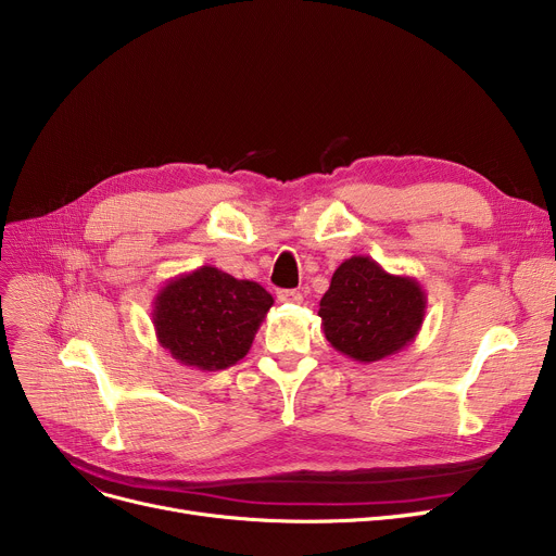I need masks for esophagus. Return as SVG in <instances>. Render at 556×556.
<instances>
[{
	"mask_svg": "<svg viewBox=\"0 0 556 556\" xmlns=\"http://www.w3.org/2000/svg\"><path fill=\"white\" fill-rule=\"evenodd\" d=\"M277 300L283 304H300L304 300V295L300 290H277Z\"/></svg>",
	"mask_w": 556,
	"mask_h": 556,
	"instance_id": "1",
	"label": "esophagus"
}]
</instances>
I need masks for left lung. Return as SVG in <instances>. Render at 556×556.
I'll use <instances>...</instances> for the list:
<instances>
[{
    "mask_svg": "<svg viewBox=\"0 0 556 556\" xmlns=\"http://www.w3.org/2000/svg\"><path fill=\"white\" fill-rule=\"evenodd\" d=\"M426 304L415 277L390 275L371 256H352L333 273L317 315L336 352L369 365L415 342Z\"/></svg>",
    "mask_w": 556,
    "mask_h": 556,
    "instance_id": "1",
    "label": "left lung"
}]
</instances>
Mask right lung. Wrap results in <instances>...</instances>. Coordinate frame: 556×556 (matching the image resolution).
I'll list each match as a JSON object with an SVG mask.
<instances>
[{"label": "right lung", "mask_w": 556, "mask_h": 556, "mask_svg": "<svg viewBox=\"0 0 556 556\" xmlns=\"http://www.w3.org/2000/svg\"><path fill=\"white\" fill-rule=\"evenodd\" d=\"M275 304L256 281L214 266L168 279L153 300L157 342L180 365L218 371L237 365Z\"/></svg>", "instance_id": "1"}]
</instances>
